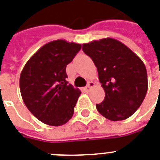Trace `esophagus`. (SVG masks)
I'll return each mask as SVG.
<instances>
[{
    "label": "esophagus",
    "instance_id": "34e87169",
    "mask_svg": "<svg viewBox=\"0 0 160 160\" xmlns=\"http://www.w3.org/2000/svg\"><path fill=\"white\" fill-rule=\"evenodd\" d=\"M95 85H96V84H95V83L92 82V81H90V82H88V85L85 86V91H91V89L92 88V87H94Z\"/></svg>",
    "mask_w": 160,
    "mask_h": 160
}]
</instances>
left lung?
I'll use <instances>...</instances> for the list:
<instances>
[{
  "label": "left lung",
  "instance_id": "8db88e82",
  "mask_svg": "<svg viewBox=\"0 0 160 160\" xmlns=\"http://www.w3.org/2000/svg\"><path fill=\"white\" fill-rule=\"evenodd\" d=\"M82 49L97 68L105 100L96 109L111 121L125 120L141 106L148 91V75L141 58L112 38L84 43Z\"/></svg>",
  "mask_w": 160,
  "mask_h": 160
}]
</instances>
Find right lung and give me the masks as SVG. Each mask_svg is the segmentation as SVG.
I'll return each mask as SVG.
<instances>
[{
  "label": "right lung",
  "mask_w": 160,
  "mask_h": 160,
  "mask_svg": "<svg viewBox=\"0 0 160 160\" xmlns=\"http://www.w3.org/2000/svg\"><path fill=\"white\" fill-rule=\"evenodd\" d=\"M81 44L58 39L41 47L21 72L20 91L30 112L49 126L64 125L72 118L81 91L67 81L66 66Z\"/></svg>",
  "instance_id": "add662e5"
}]
</instances>
